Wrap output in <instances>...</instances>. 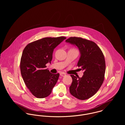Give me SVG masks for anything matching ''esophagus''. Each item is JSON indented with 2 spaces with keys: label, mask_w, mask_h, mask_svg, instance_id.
<instances>
[{
  "label": "esophagus",
  "mask_w": 125,
  "mask_h": 125,
  "mask_svg": "<svg viewBox=\"0 0 125 125\" xmlns=\"http://www.w3.org/2000/svg\"><path fill=\"white\" fill-rule=\"evenodd\" d=\"M60 75L62 76H65L66 75V74L65 73H63V72H62L60 73Z\"/></svg>",
  "instance_id": "esophagus-1"
}]
</instances>
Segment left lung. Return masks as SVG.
<instances>
[{"instance_id":"obj_1","label":"left lung","mask_w":125,"mask_h":125,"mask_svg":"<svg viewBox=\"0 0 125 125\" xmlns=\"http://www.w3.org/2000/svg\"><path fill=\"white\" fill-rule=\"evenodd\" d=\"M66 42L76 46L81 56L77 66L84 71L81 78L71 74L70 92L79 100H85L93 96L101 88L105 72L104 55L93 41L78 37H70Z\"/></svg>"}]
</instances>
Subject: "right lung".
Instances as JSON below:
<instances>
[{
	"instance_id": "1",
	"label": "right lung",
	"mask_w": 125,
	"mask_h": 125,
	"mask_svg": "<svg viewBox=\"0 0 125 125\" xmlns=\"http://www.w3.org/2000/svg\"><path fill=\"white\" fill-rule=\"evenodd\" d=\"M66 38L45 37L29 43L22 52L21 74L27 88L37 98L50 95L58 80L60 74H53L46 69V64L51 62L54 49Z\"/></svg>"
}]
</instances>
